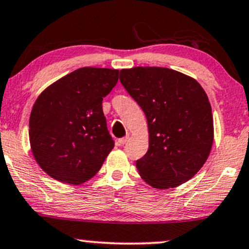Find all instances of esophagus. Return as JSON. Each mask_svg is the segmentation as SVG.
Segmentation results:
<instances>
[{
  "label": "esophagus",
  "mask_w": 249,
  "mask_h": 249,
  "mask_svg": "<svg viewBox=\"0 0 249 249\" xmlns=\"http://www.w3.org/2000/svg\"><path fill=\"white\" fill-rule=\"evenodd\" d=\"M129 141V136H125V137H122V139H120L118 141V144L119 145H124V144H125Z\"/></svg>",
  "instance_id": "1"
}]
</instances>
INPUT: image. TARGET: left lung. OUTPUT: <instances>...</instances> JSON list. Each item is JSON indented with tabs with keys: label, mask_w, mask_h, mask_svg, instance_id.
Segmentation results:
<instances>
[{
	"label": "left lung",
	"mask_w": 249,
	"mask_h": 249,
	"mask_svg": "<svg viewBox=\"0 0 249 249\" xmlns=\"http://www.w3.org/2000/svg\"><path fill=\"white\" fill-rule=\"evenodd\" d=\"M120 81L148 121V152L136 161L141 178L157 189L187 182L207 161L213 143V112L203 88L161 67L122 69Z\"/></svg>",
	"instance_id": "8db88e82"
}]
</instances>
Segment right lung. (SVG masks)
<instances>
[{"instance_id":"right-lung-1","label":"right lung","mask_w":249,"mask_h":249,"mask_svg":"<svg viewBox=\"0 0 249 249\" xmlns=\"http://www.w3.org/2000/svg\"><path fill=\"white\" fill-rule=\"evenodd\" d=\"M119 70L84 67L57 79L36 98L30 115V145L46 174L81 185L93 178L114 148L103 99Z\"/></svg>"}]
</instances>
